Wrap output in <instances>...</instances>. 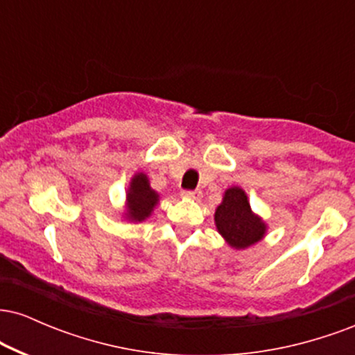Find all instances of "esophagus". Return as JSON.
<instances>
[{
  "mask_svg": "<svg viewBox=\"0 0 355 355\" xmlns=\"http://www.w3.org/2000/svg\"><path fill=\"white\" fill-rule=\"evenodd\" d=\"M183 198H189V200H198L202 197L200 190H183L182 191Z\"/></svg>",
  "mask_w": 355,
  "mask_h": 355,
  "instance_id": "obj_1",
  "label": "esophagus"
}]
</instances>
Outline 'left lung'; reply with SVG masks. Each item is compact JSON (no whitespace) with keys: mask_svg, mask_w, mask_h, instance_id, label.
Segmentation results:
<instances>
[{"mask_svg":"<svg viewBox=\"0 0 355 355\" xmlns=\"http://www.w3.org/2000/svg\"><path fill=\"white\" fill-rule=\"evenodd\" d=\"M215 225L225 242L237 250L260 242L267 232L266 222L252 211L247 193L240 187L225 190L215 210Z\"/></svg>","mask_w":355,"mask_h":355,"instance_id":"8db88e82","label":"left lung"}]
</instances>
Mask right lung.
<instances>
[{
	"label": "right lung",
	"instance_id": "obj_1",
	"mask_svg": "<svg viewBox=\"0 0 355 355\" xmlns=\"http://www.w3.org/2000/svg\"><path fill=\"white\" fill-rule=\"evenodd\" d=\"M158 193L150 187V180L145 173H135L126 190V218L132 222H144L152 215L157 207Z\"/></svg>",
	"mask_w": 355,
	"mask_h": 355
}]
</instances>
